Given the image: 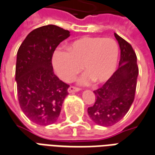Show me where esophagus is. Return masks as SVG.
I'll return each instance as SVG.
<instances>
[{"label":"esophagus","instance_id":"1","mask_svg":"<svg viewBox=\"0 0 155 155\" xmlns=\"http://www.w3.org/2000/svg\"><path fill=\"white\" fill-rule=\"evenodd\" d=\"M79 91H80V89L74 86H70L68 89V93H70V94H71V93L74 92H79Z\"/></svg>","mask_w":155,"mask_h":155}]
</instances>
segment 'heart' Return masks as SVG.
<instances>
[{
  "label": "heart",
  "instance_id": "1",
  "mask_svg": "<svg viewBox=\"0 0 155 155\" xmlns=\"http://www.w3.org/2000/svg\"><path fill=\"white\" fill-rule=\"evenodd\" d=\"M68 51L57 49L52 56V66L64 81H72L81 71L83 74L78 83L81 85L102 84L112 77L118 59L119 48L113 38L82 37L67 46Z\"/></svg>",
  "mask_w": 155,
  "mask_h": 155
}]
</instances>
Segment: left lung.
<instances>
[{"label":"left lung","instance_id":"obj_1","mask_svg":"<svg viewBox=\"0 0 155 155\" xmlns=\"http://www.w3.org/2000/svg\"><path fill=\"white\" fill-rule=\"evenodd\" d=\"M121 50L118 69L103 86L94 90L95 102L88 107L94 123L111 127L124 117L135 98L139 69L136 52L129 42L114 34Z\"/></svg>","mask_w":155,"mask_h":155}]
</instances>
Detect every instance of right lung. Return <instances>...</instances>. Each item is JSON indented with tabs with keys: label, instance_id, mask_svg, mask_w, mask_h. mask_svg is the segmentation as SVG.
Masks as SVG:
<instances>
[{
	"label": "right lung",
	"instance_id": "obj_1",
	"mask_svg": "<svg viewBox=\"0 0 155 155\" xmlns=\"http://www.w3.org/2000/svg\"><path fill=\"white\" fill-rule=\"evenodd\" d=\"M70 32L57 25L35 28L25 38L17 52L15 81L19 106L30 121L41 126L57 121L67 84L54 74L51 59Z\"/></svg>",
	"mask_w": 155,
	"mask_h": 155
}]
</instances>
